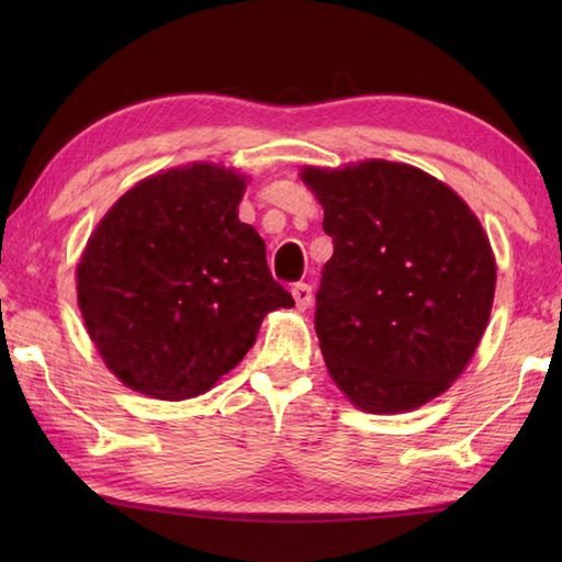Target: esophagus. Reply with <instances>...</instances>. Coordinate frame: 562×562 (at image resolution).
I'll list each match as a JSON object with an SVG mask.
<instances>
[{"mask_svg":"<svg viewBox=\"0 0 562 562\" xmlns=\"http://www.w3.org/2000/svg\"><path fill=\"white\" fill-rule=\"evenodd\" d=\"M292 296H294V304L300 312H304V308H308V304H312L314 300V292H312V284L306 282H296L292 288Z\"/></svg>","mask_w":562,"mask_h":562,"instance_id":"obj_1","label":"esophagus"}]
</instances>
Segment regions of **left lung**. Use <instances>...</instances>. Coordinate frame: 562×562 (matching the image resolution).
Returning a JSON list of instances; mask_svg holds the SVG:
<instances>
[{
    "label": "left lung",
    "instance_id": "obj_1",
    "mask_svg": "<svg viewBox=\"0 0 562 562\" xmlns=\"http://www.w3.org/2000/svg\"><path fill=\"white\" fill-rule=\"evenodd\" d=\"M302 178L333 238L314 316L333 381L367 413L425 405L463 372L491 318L495 256L479 217L408 164L306 166Z\"/></svg>",
    "mask_w": 562,
    "mask_h": 562
}]
</instances>
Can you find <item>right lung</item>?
Here are the masks:
<instances>
[{
  "label": "right lung",
  "mask_w": 562,
  "mask_h": 562,
  "mask_svg": "<svg viewBox=\"0 0 562 562\" xmlns=\"http://www.w3.org/2000/svg\"><path fill=\"white\" fill-rule=\"evenodd\" d=\"M246 178L214 164L149 176L115 202L77 268L105 367L145 396L210 391L254 348L260 321L294 306L266 244L238 222Z\"/></svg>",
  "instance_id": "add662e5"
}]
</instances>
